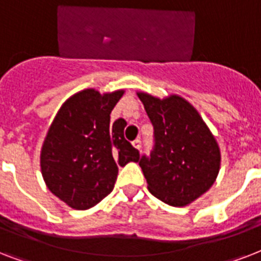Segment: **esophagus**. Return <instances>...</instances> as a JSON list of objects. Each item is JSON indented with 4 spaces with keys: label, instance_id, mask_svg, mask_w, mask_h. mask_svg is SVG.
<instances>
[{
    "label": "esophagus",
    "instance_id": "34e87169",
    "mask_svg": "<svg viewBox=\"0 0 261 261\" xmlns=\"http://www.w3.org/2000/svg\"><path fill=\"white\" fill-rule=\"evenodd\" d=\"M133 146H134L137 150H141V146H142V145H141V139L137 138L135 141H133Z\"/></svg>",
    "mask_w": 261,
    "mask_h": 261
}]
</instances>
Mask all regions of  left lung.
I'll return each instance as SVG.
<instances>
[{"instance_id": "1", "label": "left lung", "mask_w": 261, "mask_h": 261, "mask_svg": "<svg viewBox=\"0 0 261 261\" xmlns=\"http://www.w3.org/2000/svg\"><path fill=\"white\" fill-rule=\"evenodd\" d=\"M155 134L150 159L139 161L147 190L169 206L184 207L210 190L221 169V149L198 110L178 94L160 98L137 92Z\"/></svg>"}]
</instances>
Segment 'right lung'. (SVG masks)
<instances>
[{
	"label": "right lung",
	"instance_id": "right-lung-1",
	"mask_svg": "<svg viewBox=\"0 0 261 261\" xmlns=\"http://www.w3.org/2000/svg\"><path fill=\"white\" fill-rule=\"evenodd\" d=\"M124 89L93 88L67 98L55 115L40 150L47 188L74 210H88L114 190L119 167L138 163L139 153L123 135L124 119L111 112Z\"/></svg>",
	"mask_w": 261,
	"mask_h": 261
}]
</instances>
